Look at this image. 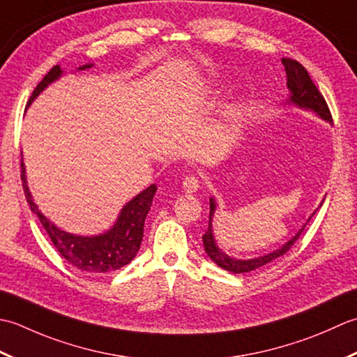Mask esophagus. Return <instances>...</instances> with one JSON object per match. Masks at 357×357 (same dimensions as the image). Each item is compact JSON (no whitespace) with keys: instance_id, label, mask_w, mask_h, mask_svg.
<instances>
[{"instance_id":"34e87169","label":"esophagus","mask_w":357,"mask_h":357,"mask_svg":"<svg viewBox=\"0 0 357 357\" xmlns=\"http://www.w3.org/2000/svg\"><path fill=\"white\" fill-rule=\"evenodd\" d=\"M200 188V178L195 174H189L183 180V189L188 194H194Z\"/></svg>"}]
</instances>
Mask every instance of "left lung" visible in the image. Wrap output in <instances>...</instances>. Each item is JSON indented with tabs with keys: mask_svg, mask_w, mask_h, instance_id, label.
I'll return each instance as SVG.
<instances>
[{
	"mask_svg": "<svg viewBox=\"0 0 357 357\" xmlns=\"http://www.w3.org/2000/svg\"><path fill=\"white\" fill-rule=\"evenodd\" d=\"M282 64L285 66L287 86L289 89V98L287 103L296 105L302 109H310V111L316 112L319 117L324 119L325 121L333 123L328 105H326L324 96L319 92L316 84L312 83V79L308 75L307 69H305L299 61L291 60V58H282ZM215 208H217L215 200L211 197L209 199V225H208L206 232L203 234V246H205L206 254L209 256V259L214 261V264L223 268V270L234 273V274L254 271V270H257V268L265 266L268 264H271L273 260L279 259L291 248V246L294 245L296 240L301 237L305 227H307V223H305L293 238H289L285 245L280 246L279 250H275L270 254H265V256L254 257V259H246V260L236 259V257L227 256V254H225L215 243L214 232H213V215L215 213ZM310 219H308V222H310Z\"/></svg>",
	"mask_w": 357,
	"mask_h": 357,
	"instance_id": "1",
	"label": "left lung"
}]
</instances>
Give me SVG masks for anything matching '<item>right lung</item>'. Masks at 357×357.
<instances>
[{
	"label": "right lung",
	"instance_id": "add662e5",
	"mask_svg": "<svg viewBox=\"0 0 357 357\" xmlns=\"http://www.w3.org/2000/svg\"><path fill=\"white\" fill-rule=\"evenodd\" d=\"M92 68V64H84L78 68L79 70ZM63 70L60 66H54L47 72V75L41 79L38 86L35 87L29 105L46 89V87L54 83L55 79L61 77ZM21 180H23V189L26 200L31 206L32 213L38 217L43 228L46 229L54 246L61 256L66 259L72 266L78 268L79 271L100 274L115 271L119 268L128 265L132 260L138 250H140L142 238H143V227L144 219L151 209L152 199L157 191L155 185L148 186L144 191L137 194L135 197L128 202L121 208L117 222L114 223L111 229H107L103 234L83 237L69 234V232L60 229L50 222L47 217L41 213L32 199V194L29 191L27 180H26V168L24 162L21 160Z\"/></svg>",
	"mask_w": 357,
	"mask_h": 357
}]
</instances>
